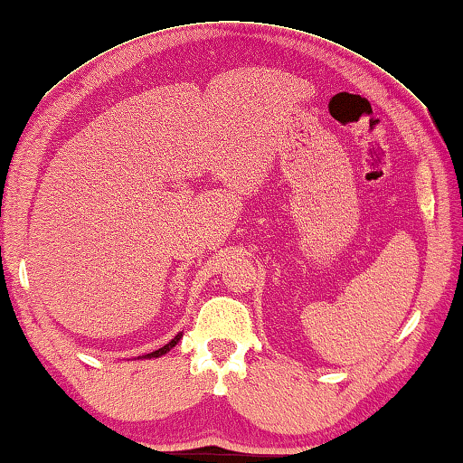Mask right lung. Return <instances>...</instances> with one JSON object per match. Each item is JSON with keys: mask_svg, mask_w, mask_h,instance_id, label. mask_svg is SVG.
<instances>
[{"mask_svg": "<svg viewBox=\"0 0 463 463\" xmlns=\"http://www.w3.org/2000/svg\"><path fill=\"white\" fill-rule=\"evenodd\" d=\"M180 338H182V332H178L174 335V338L165 344V346H162V348H157L156 352H149V354H146V356H137V358H159V356H164V354H167V352H170L175 344L180 342Z\"/></svg>", "mask_w": 463, "mask_h": 463, "instance_id": "obj_1", "label": "right lung"}]
</instances>
